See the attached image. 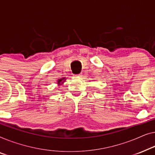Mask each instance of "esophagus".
<instances>
[{
    "instance_id": "34e87169",
    "label": "esophagus",
    "mask_w": 155,
    "mask_h": 155,
    "mask_svg": "<svg viewBox=\"0 0 155 155\" xmlns=\"http://www.w3.org/2000/svg\"><path fill=\"white\" fill-rule=\"evenodd\" d=\"M75 77H81V74H76V75H74Z\"/></svg>"
}]
</instances>
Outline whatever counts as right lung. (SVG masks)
<instances>
[{"instance_id":"1","label":"right lung","mask_w":155,"mask_h":155,"mask_svg":"<svg viewBox=\"0 0 155 155\" xmlns=\"http://www.w3.org/2000/svg\"><path fill=\"white\" fill-rule=\"evenodd\" d=\"M64 78H60V79H59L58 84L59 85H60V83H62H62H63V80H64Z\"/></svg>"}]
</instances>
